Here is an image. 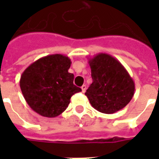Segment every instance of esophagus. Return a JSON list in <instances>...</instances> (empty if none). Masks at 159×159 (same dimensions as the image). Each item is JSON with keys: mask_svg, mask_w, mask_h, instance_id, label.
<instances>
[{"mask_svg": "<svg viewBox=\"0 0 159 159\" xmlns=\"http://www.w3.org/2000/svg\"><path fill=\"white\" fill-rule=\"evenodd\" d=\"M86 90H87V86H86V85H82V92L84 93V92H86Z\"/></svg>", "mask_w": 159, "mask_h": 159, "instance_id": "obj_1", "label": "esophagus"}]
</instances>
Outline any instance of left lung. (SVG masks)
Wrapping results in <instances>:
<instances>
[{
	"mask_svg": "<svg viewBox=\"0 0 159 159\" xmlns=\"http://www.w3.org/2000/svg\"><path fill=\"white\" fill-rule=\"evenodd\" d=\"M92 83L85 95L93 108L104 114H113L129 104L134 94L133 78L118 60L100 53L88 60Z\"/></svg>",
	"mask_w": 159,
	"mask_h": 159,
	"instance_id": "8db88e82",
	"label": "left lung"
}]
</instances>
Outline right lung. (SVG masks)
<instances>
[{
  "mask_svg": "<svg viewBox=\"0 0 159 159\" xmlns=\"http://www.w3.org/2000/svg\"><path fill=\"white\" fill-rule=\"evenodd\" d=\"M71 59L51 54L36 60L23 72L20 87L27 104L44 117L53 118L67 109L72 95L82 92L73 84L74 75L68 72Z\"/></svg>",
  "mask_w": 159,
  "mask_h": 159,
  "instance_id": "obj_1",
  "label": "right lung"
}]
</instances>
